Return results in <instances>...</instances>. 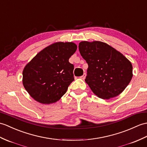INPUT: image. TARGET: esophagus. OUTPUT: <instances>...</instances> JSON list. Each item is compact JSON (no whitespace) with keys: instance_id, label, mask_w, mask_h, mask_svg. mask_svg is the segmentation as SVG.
Listing matches in <instances>:
<instances>
[{"instance_id":"34e87169","label":"esophagus","mask_w":147,"mask_h":147,"mask_svg":"<svg viewBox=\"0 0 147 147\" xmlns=\"http://www.w3.org/2000/svg\"><path fill=\"white\" fill-rule=\"evenodd\" d=\"M86 74H85V73H84L83 76H81L80 77V78H81V80H84L85 79V78H86Z\"/></svg>"}]
</instances>
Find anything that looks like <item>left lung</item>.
Here are the masks:
<instances>
[{"label":"left lung","instance_id":"1","mask_svg":"<svg viewBox=\"0 0 147 147\" xmlns=\"http://www.w3.org/2000/svg\"><path fill=\"white\" fill-rule=\"evenodd\" d=\"M79 51L88 64L85 81L94 94L109 100L125 90L133 77V67L123 54L97 40L80 42Z\"/></svg>","mask_w":147,"mask_h":147}]
</instances>
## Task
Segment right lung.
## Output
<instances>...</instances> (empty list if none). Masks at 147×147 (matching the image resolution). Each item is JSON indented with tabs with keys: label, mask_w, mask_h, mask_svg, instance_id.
Returning <instances> with one entry per match:
<instances>
[{
	"label": "right lung",
	"mask_w": 147,
	"mask_h": 147,
	"mask_svg": "<svg viewBox=\"0 0 147 147\" xmlns=\"http://www.w3.org/2000/svg\"><path fill=\"white\" fill-rule=\"evenodd\" d=\"M73 42H57L45 47L27 63L22 84L34 100L42 104L59 100L74 81V65L69 57L76 52Z\"/></svg>",
	"instance_id": "obj_1"
}]
</instances>
